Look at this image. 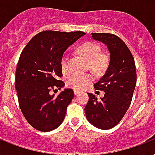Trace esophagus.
I'll use <instances>...</instances> for the list:
<instances>
[{"label": "esophagus", "instance_id": "1", "mask_svg": "<svg viewBox=\"0 0 155 155\" xmlns=\"http://www.w3.org/2000/svg\"><path fill=\"white\" fill-rule=\"evenodd\" d=\"M74 94H75V95H78V94L80 93V91H78V90H74Z\"/></svg>", "mask_w": 155, "mask_h": 155}]
</instances>
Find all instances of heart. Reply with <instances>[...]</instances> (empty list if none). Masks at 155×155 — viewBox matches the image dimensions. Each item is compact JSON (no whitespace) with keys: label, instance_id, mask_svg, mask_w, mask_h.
<instances>
[{"label":"heart","instance_id":"b5f03b06","mask_svg":"<svg viewBox=\"0 0 155 155\" xmlns=\"http://www.w3.org/2000/svg\"><path fill=\"white\" fill-rule=\"evenodd\" d=\"M77 52L88 62L89 69L96 74H103L109 64V56L106 53H100L101 48L93 42H86L77 48ZM61 70L64 74L69 72L68 56L63 55L61 60ZM92 81L91 74H72L67 78V86L75 90L84 88Z\"/></svg>","mask_w":155,"mask_h":155}]
</instances>
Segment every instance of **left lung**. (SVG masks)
<instances>
[{
	"label": "left lung",
	"mask_w": 155,
	"mask_h": 155,
	"mask_svg": "<svg viewBox=\"0 0 155 155\" xmlns=\"http://www.w3.org/2000/svg\"><path fill=\"white\" fill-rule=\"evenodd\" d=\"M91 39L105 44L110 61L105 74L94 84L95 90L104 91L97 99L88 93L85 107L87 120L100 129H110L119 124L128 111L136 86V66L133 55L124 42L109 33H91Z\"/></svg>",
	"instance_id": "obj_1"
}]
</instances>
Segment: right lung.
I'll return each instance as SVG.
<instances>
[{
  "mask_svg": "<svg viewBox=\"0 0 155 155\" xmlns=\"http://www.w3.org/2000/svg\"><path fill=\"white\" fill-rule=\"evenodd\" d=\"M85 35L82 31H45L35 35L21 51L15 75L19 107L28 123L39 131H51L64 120L74 91L65 88L57 96L49 92L54 86H64L58 80L62 76L61 57Z\"/></svg>",
  "mask_w": 155,
  "mask_h": 155,
  "instance_id": "1",
  "label": "right lung"
}]
</instances>
